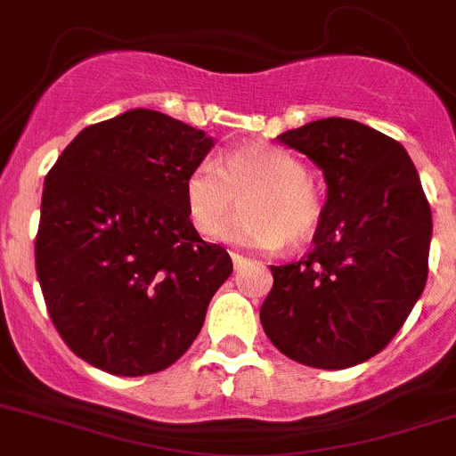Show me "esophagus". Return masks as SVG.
Wrapping results in <instances>:
<instances>
[{
	"label": "esophagus",
	"instance_id": "esophagus-1",
	"mask_svg": "<svg viewBox=\"0 0 456 456\" xmlns=\"http://www.w3.org/2000/svg\"><path fill=\"white\" fill-rule=\"evenodd\" d=\"M231 257H232V266H235V271H240V268L244 266L246 262H248V259H246L244 255H240V253H231Z\"/></svg>",
	"mask_w": 456,
	"mask_h": 456
}]
</instances>
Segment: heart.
Returning a JSON list of instances; mask_svg holds the SVG:
<instances>
[{
    "instance_id": "heart-1",
    "label": "heart",
    "mask_w": 456,
    "mask_h": 456,
    "mask_svg": "<svg viewBox=\"0 0 456 456\" xmlns=\"http://www.w3.org/2000/svg\"><path fill=\"white\" fill-rule=\"evenodd\" d=\"M306 176L293 151L244 142L216 160H201L185 176L190 219L201 235H215L244 194V212L221 231L224 240L255 250H275L284 240L302 246L322 219V199Z\"/></svg>"
}]
</instances>
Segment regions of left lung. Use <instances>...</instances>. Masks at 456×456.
<instances>
[{
  "instance_id": "1",
  "label": "left lung",
  "mask_w": 456,
  "mask_h": 456,
  "mask_svg": "<svg viewBox=\"0 0 456 456\" xmlns=\"http://www.w3.org/2000/svg\"><path fill=\"white\" fill-rule=\"evenodd\" d=\"M277 141L322 170L327 201L311 253L271 266L259 320L290 361L346 370L389 345L426 289L430 203L405 147L367 125L322 118Z\"/></svg>"
}]
</instances>
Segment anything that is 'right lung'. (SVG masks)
I'll use <instances>...</instances> for the list:
<instances>
[{"label":"right lung","mask_w":456,"mask_h":456,"mask_svg":"<svg viewBox=\"0 0 456 456\" xmlns=\"http://www.w3.org/2000/svg\"><path fill=\"white\" fill-rule=\"evenodd\" d=\"M215 141L172 116L129 110L89 125L42 192L36 271L69 349L116 376L166 370L188 351L232 273L194 231L185 176Z\"/></svg>","instance_id":"1"}]
</instances>
